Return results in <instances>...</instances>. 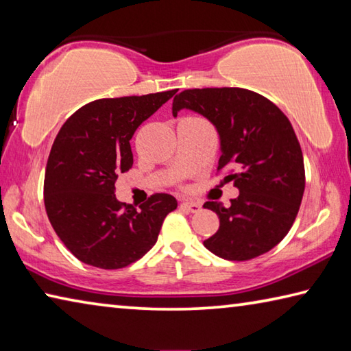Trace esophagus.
Returning <instances> with one entry per match:
<instances>
[{
	"mask_svg": "<svg viewBox=\"0 0 351 351\" xmlns=\"http://www.w3.org/2000/svg\"><path fill=\"white\" fill-rule=\"evenodd\" d=\"M181 209L187 210V212H192V213H197V212L201 210V204L195 203V201H182Z\"/></svg>",
	"mask_w": 351,
	"mask_h": 351,
	"instance_id": "obj_1",
	"label": "esophagus"
}]
</instances>
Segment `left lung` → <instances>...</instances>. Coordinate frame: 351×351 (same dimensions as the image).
Here are the masks:
<instances>
[{
    "mask_svg": "<svg viewBox=\"0 0 351 351\" xmlns=\"http://www.w3.org/2000/svg\"><path fill=\"white\" fill-rule=\"evenodd\" d=\"M181 110L206 117L219 136L217 170L224 184L234 181L240 195L224 207L206 201L219 218V229L204 246L226 260H249L278 245L293 226L305 190L300 144L278 106L243 88H203L178 94Z\"/></svg>",
    "mask_w": 351,
    "mask_h": 351,
    "instance_id": "1",
    "label": "left lung"
}]
</instances>
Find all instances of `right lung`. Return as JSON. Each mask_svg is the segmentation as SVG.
Here are the masks:
<instances>
[{
    "label": "right lung",
    "instance_id": "right-lung-1",
    "mask_svg": "<svg viewBox=\"0 0 351 351\" xmlns=\"http://www.w3.org/2000/svg\"><path fill=\"white\" fill-rule=\"evenodd\" d=\"M175 93L96 100L58 132L46 164L45 207L57 235L83 263L119 269L139 260L176 209L169 193L152 195L139 210L114 195L117 175L133 165L130 139Z\"/></svg>",
    "mask_w": 351,
    "mask_h": 351
}]
</instances>
